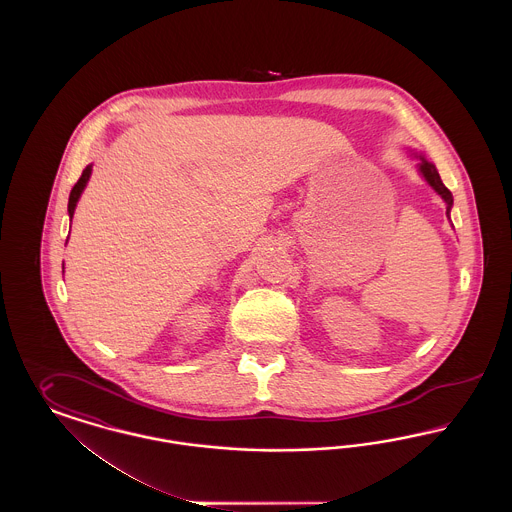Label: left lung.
I'll return each mask as SVG.
<instances>
[{"label": "left lung", "mask_w": 512, "mask_h": 512, "mask_svg": "<svg viewBox=\"0 0 512 512\" xmlns=\"http://www.w3.org/2000/svg\"><path fill=\"white\" fill-rule=\"evenodd\" d=\"M420 159H422V161H420V172H422V176L428 180V184L445 199V203H447V217H449V209H451V205H453V195L445 188V184L441 182L436 167H434L432 163H428L424 157H420Z\"/></svg>", "instance_id": "8db88e82"}]
</instances>
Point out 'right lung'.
<instances>
[{
    "label": "right lung",
    "instance_id": "1",
    "mask_svg": "<svg viewBox=\"0 0 512 512\" xmlns=\"http://www.w3.org/2000/svg\"><path fill=\"white\" fill-rule=\"evenodd\" d=\"M90 174H92V167H86V169L82 171V176L78 178V182L74 184L73 190H71V195H69V215H71V219H73L76 201H78V197L82 194V190H84V186H86V182H88Z\"/></svg>",
    "mask_w": 512,
    "mask_h": 512
}]
</instances>
